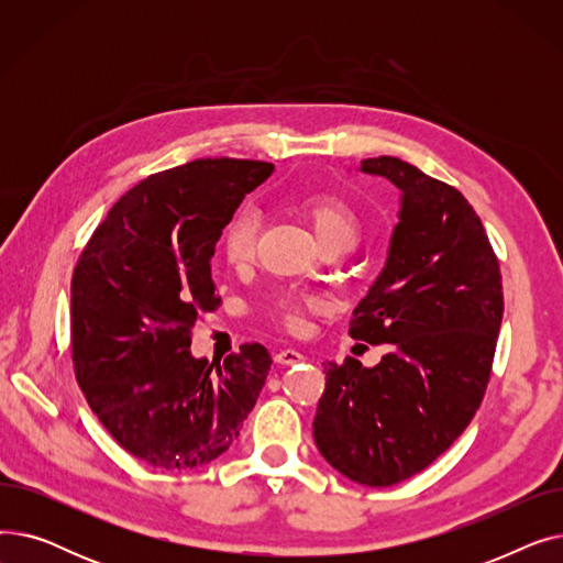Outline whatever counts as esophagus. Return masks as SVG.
Masks as SVG:
<instances>
[{
    "mask_svg": "<svg viewBox=\"0 0 563 563\" xmlns=\"http://www.w3.org/2000/svg\"><path fill=\"white\" fill-rule=\"evenodd\" d=\"M274 361L280 365H297L303 361V353L297 349H280V351H276Z\"/></svg>",
    "mask_w": 563,
    "mask_h": 563,
    "instance_id": "34e87169",
    "label": "esophagus"
}]
</instances>
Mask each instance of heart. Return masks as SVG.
Listing matches in <instances>:
<instances>
[{"mask_svg": "<svg viewBox=\"0 0 563 563\" xmlns=\"http://www.w3.org/2000/svg\"><path fill=\"white\" fill-rule=\"evenodd\" d=\"M303 214L314 228L323 249L344 244L356 246L361 234V219L356 207L335 194H314L303 200ZM257 236V214L251 207L236 210L223 230V253L232 264L251 260ZM323 308V299L314 291H285L274 301V314L283 327L299 331L303 327L306 312Z\"/></svg>", "mask_w": 563, "mask_h": 563, "instance_id": "1", "label": "heart"}]
</instances>
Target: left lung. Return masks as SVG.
I'll return each instance as SVG.
<instances>
[{
  "label": "left lung",
  "mask_w": 563,
  "mask_h": 563,
  "mask_svg": "<svg viewBox=\"0 0 563 563\" xmlns=\"http://www.w3.org/2000/svg\"><path fill=\"white\" fill-rule=\"evenodd\" d=\"M361 170L388 177L401 210L349 335L390 351L374 367L323 365L312 435L344 477L380 488L418 475L475 418L505 299L486 230L459 189L397 157L363 159Z\"/></svg>",
  "instance_id": "1"
}]
</instances>
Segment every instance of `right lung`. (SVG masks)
<instances>
[{"mask_svg": "<svg viewBox=\"0 0 563 563\" xmlns=\"http://www.w3.org/2000/svg\"><path fill=\"white\" fill-rule=\"evenodd\" d=\"M274 173L251 159H196L145 177L81 251L70 285L79 388L104 429L159 470L221 456L272 369L262 344L191 356L200 312L221 306L210 260L246 194Z\"/></svg>", "mask_w": 563, "mask_h": 563, "instance_id": "right-lung-1", "label": "right lung"}]
</instances>
